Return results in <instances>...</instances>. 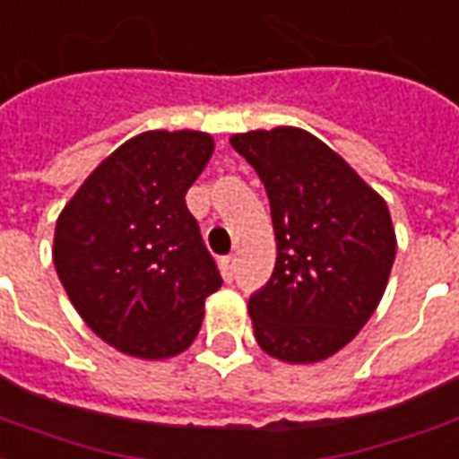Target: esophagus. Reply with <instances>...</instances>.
I'll return each instance as SVG.
<instances>
[{
	"mask_svg": "<svg viewBox=\"0 0 459 459\" xmlns=\"http://www.w3.org/2000/svg\"><path fill=\"white\" fill-rule=\"evenodd\" d=\"M220 272H222L224 281H232V276H235V256H222L220 259Z\"/></svg>",
	"mask_w": 459,
	"mask_h": 459,
	"instance_id": "obj_1",
	"label": "esophagus"
}]
</instances>
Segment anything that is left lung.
I'll return each mask as SVG.
<instances>
[{
    "label": "left lung",
    "instance_id": "left-lung-1",
    "mask_svg": "<svg viewBox=\"0 0 459 459\" xmlns=\"http://www.w3.org/2000/svg\"><path fill=\"white\" fill-rule=\"evenodd\" d=\"M230 143L262 178L274 224V274L247 307L256 343L297 366L331 359L388 287L398 247L388 204L308 131L279 126Z\"/></svg>",
    "mask_w": 459,
    "mask_h": 459
}]
</instances>
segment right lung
<instances>
[{
	"instance_id": "1",
	"label": "right lung",
	"mask_w": 459,
	"mask_h": 459,
	"mask_svg": "<svg viewBox=\"0 0 459 459\" xmlns=\"http://www.w3.org/2000/svg\"><path fill=\"white\" fill-rule=\"evenodd\" d=\"M212 151L203 131L138 133L58 214V279L86 326L126 356L165 360L190 349L204 299L222 287L185 204Z\"/></svg>"
}]
</instances>
